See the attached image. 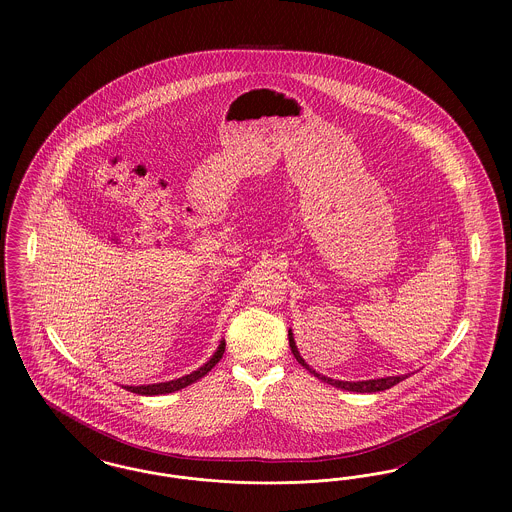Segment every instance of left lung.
Instances as JSON below:
<instances>
[{
  "label": "left lung",
  "mask_w": 512,
  "mask_h": 512,
  "mask_svg": "<svg viewBox=\"0 0 512 512\" xmlns=\"http://www.w3.org/2000/svg\"><path fill=\"white\" fill-rule=\"evenodd\" d=\"M288 336H290V347H292L293 357L297 359V363L303 366V368H307L311 374H315L318 380H322V382H326V384H330V386H334V388H340V390L345 391H357V393H374V391L390 390V388H393L395 384H399V382H403L405 378H409V374H401V376H386V378L363 380V382H343V380H332V378H328V376L318 374L317 370H313L311 366L307 365V363L303 361V357L299 355L297 345H295V341H293L292 330H290V334H288Z\"/></svg>",
  "instance_id": "1"
}]
</instances>
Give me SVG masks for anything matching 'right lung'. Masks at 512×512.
<instances>
[{
  "instance_id": "add662e5",
  "label": "right lung",
  "mask_w": 512,
  "mask_h": 512,
  "mask_svg": "<svg viewBox=\"0 0 512 512\" xmlns=\"http://www.w3.org/2000/svg\"><path fill=\"white\" fill-rule=\"evenodd\" d=\"M224 347H226V343L222 340L220 341L219 349L215 351V355H213L205 365L199 366L197 370H194L192 374H186V376L176 378V380H171V382L149 384V386H124V388L128 391H132V393H138V395H165V393L182 390V388H186V386L197 382L199 378H203L213 366L219 363L220 359H222V353H224Z\"/></svg>"
}]
</instances>
